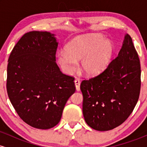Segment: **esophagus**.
I'll use <instances>...</instances> for the list:
<instances>
[{"label": "esophagus", "mask_w": 147, "mask_h": 147, "mask_svg": "<svg viewBox=\"0 0 147 147\" xmlns=\"http://www.w3.org/2000/svg\"><path fill=\"white\" fill-rule=\"evenodd\" d=\"M75 84L76 87V90L77 91L80 90V81L79 79H76L75 80Z\"/></svg>", "instance_id": "34e87169"}]
</instances>
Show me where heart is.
<instances>
[{"instance_id": "1", "label": "heart", "mask_w": 147, "mask_h": 147, "mask_svg": "<svg viewBox=\"0 0 147 147\" xmlns=\"http://www.w3.org/2000/svg\"><path fill=\"white\" fill-rule=\"evenodd\" d=\"M65 51L57 54V61L64 72L70 75L80 68L88 77L102 73L110 64L115 52L113 43L99 35L78 36L65 45Z\"/></svg>"}]
</instances>
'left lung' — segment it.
Masks as SVG:
<instances>
[{
  "label": "left lung",
  "instance_id": "1",
  "mask_svg": "<svg viewBox=\"0 0 147 147\" xmlns=\"http://www.w3.org/2000/svg\"><path fill=\"white\" fill-rule=\"evenodd\" d=\"M140 59L132 38L124 36L118 56L101 75L82 81L86 122L99 131L113 129L133 112L141 87Z\"/></svg>",
  "mask_w": 147,
  "mask_h": 147
}]
</instances>
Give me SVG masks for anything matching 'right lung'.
<instances>
[{"label": "right lung", "mask_w": 147, "mask_h": 147, "mask_svg": "<svg viewBox=\"0 0 147 147\" xmlns=\"http://www.w3.org/2000/svg\"><path fill=\"white\" fill-rule=\"evenodd\" d=\"M55 36L48 32L25 34L8 59V97L19 117L36 129L56 126L75 92V79L62 73L56 63Z\"/></svg>", "instance_id": "1"}]
</instances>
